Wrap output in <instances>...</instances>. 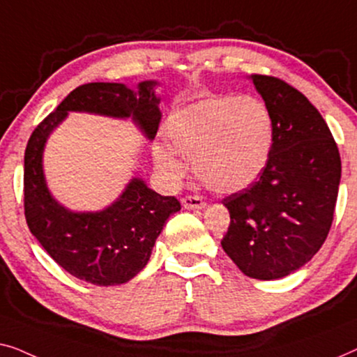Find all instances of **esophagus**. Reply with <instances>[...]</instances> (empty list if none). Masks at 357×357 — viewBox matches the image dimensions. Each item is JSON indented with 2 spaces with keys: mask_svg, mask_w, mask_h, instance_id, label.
<instances>
[{
  "mask_svg": "<svg viewBox=\"0 0 357 357\" xmlns=\"http://www.w3.org/2000/svg\"><path fill=\"white\" fill-rule=\"evenodd\" d=\"M181 204H183L184 208H204L205 207V202L202 197H199V195H185V197L181 199Z\"/></svg>",
  "mask_w": 357,
  "mask_h": 357,
  "instance_id": "1",
  "label": "esophagus"
}]
</instances>
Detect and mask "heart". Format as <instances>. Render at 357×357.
<instances>
[{
    "label": "heart",
    "mask_w": 357,
    "mask_h": 357,
    "mask_svg": "<svg viewBox=\"0 0 357 357\" xmlns=\"http://www.w3.org/2000/svg\"><path fill=\"white\" fill-rule=\"evenodd\" d=\"M168 145H155L153 160L163 176L178 183L190 158L207 188L239 192L267 167L273 145V118L252 95H208L174 112L167 124Z\"/></svg>",
    "instance_id": "b5f03b06"
}]
</instances>
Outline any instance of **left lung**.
<instances>
[{
  "mask_svg": "<svg viewBox=\"0 0 357 357\" xmlns=\"http://www.w3.org/2000/svg\"><path fill=\"white\" fill-rule=\"evenodd\" d=\"M273 118L262 174L223 200L222 248L244 275L277 280L309 262L327 239L341 178L338 147L319 109L284 80L252 74Z\"/></svg>",
  "mask_w": 357,
  "mask_h": 357,
  "instance_id": "8db88e82",
  "label": "left lung"
}]
</instances>
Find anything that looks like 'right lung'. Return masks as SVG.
Wrapping results in <instances>:
<instances>
[{
  "instance_id": "obj_1",
  "label": "right lung",
  "mask_w": 357,
  "mask_h": 357,
  "mask_svg": "<svg viewBox=\"0 0 357 357\" xmlns=\"http://www.w3.org/2000/svg\"><path fill=\"white\" fill-rule=\"evenodd\" d=\"M157 80L137 90L114 82H90L74 89L30 135L24 157V210L30 233L54 262L73 277L97 286L128 283L145 265L169 215L181 210L172 195H160L140 178H132L109 207L73 212L58 204L43 174L48 135L69 112L132 118L149 140L155 139L162 112L153 92Z\"/></svg>"
}]
</instances>
